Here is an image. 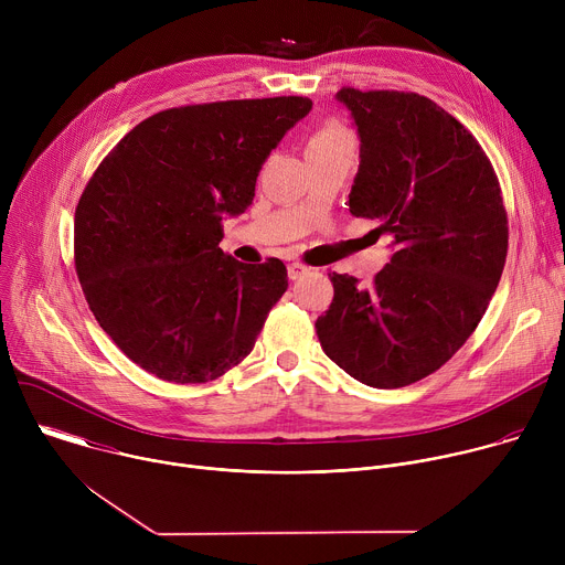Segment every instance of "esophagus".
<instances>
[{
	"mask_svg": "<svg viewBox=\"0 0 565 565\" xmlns=\"http://www.w3.org/2000/svg\"><path fill=\"white\" fill-rule=\"evenodd\" d=\"M308 273V268L303 266V264H299V262H295V264H290L288 266V277L295 281V279H299V277H303Z\"/></svg>",
	"mask_w": 565,
	"mask_h": 565,
	"instance_id": "esophagus-1",
	"label": "esophagus"
}]
</instances>
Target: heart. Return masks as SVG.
<instances>
[{
    "label": "heart",
    "instance_id": "obj_1",
    "mask_svg": "<svg viewBox=\"0 0 565 565\" xmlns=\"http://www.w3.org/2000/svg\"><path fill=\"white\" fill-rule=\"evenodd\" d=\"M342 142H351V136L338 125H327L310 138L308 147H331V145H342Z\"/></svg>",
    "mask_w": 565,
    "mask_h": 565
}]
</instances>
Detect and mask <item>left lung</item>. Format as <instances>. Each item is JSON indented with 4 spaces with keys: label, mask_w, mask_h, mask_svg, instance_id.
Wrapping results in <instances>:
<instances>
[{
    "label": "left lung",
    "mask_w": 565,
    "mask_h": 565,
    "mask_svg": "<svg viewBox=\"0 0 565 565\" xmlns=\"http://www.w3.org/2000/svg\"><path fill=\"white\" fill-rule=\"evenodd\" d=\"M335 100L360 138L349 210L391 236V262L371 288L331 275L317 338L362 384L407 386L440 369L488 310L508 255L501 188L476 138L429 98L342 89Z\"/></svg>",
    "instance_id": "obj_1"
}]
</instances>
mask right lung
I'll use <instances>...</instances> for the list:
<instances>
[{
  "label": "right lung",
  "mask_w": 565,
  "mask_h": 565,
  "mask_svg": "<svg viewBox=\"0 0 565 565\" xmlns=\"http://www.w3.org/2000/svg\"><path fill=\"white\" fill-rule=\"evenodd\" d=\"M310 109L288 96L160 111L79 196L77 279L103 331L147 373L210 382L253 351L288 273L223 253V218L253 205L262 166Z\"/></svg>",
  "instance_id": "1"
}]
</instances>
